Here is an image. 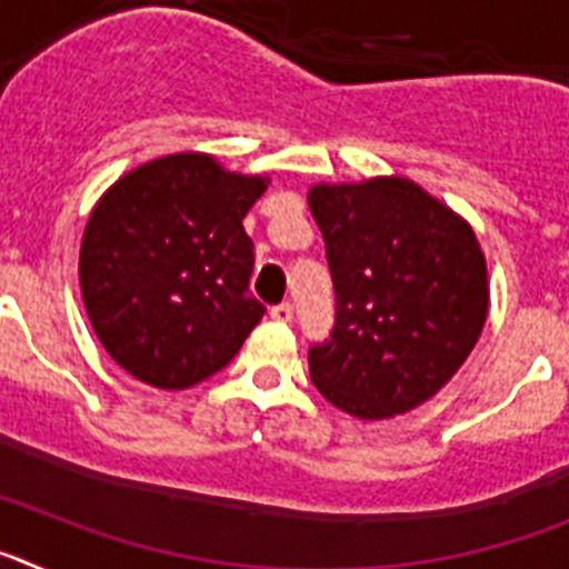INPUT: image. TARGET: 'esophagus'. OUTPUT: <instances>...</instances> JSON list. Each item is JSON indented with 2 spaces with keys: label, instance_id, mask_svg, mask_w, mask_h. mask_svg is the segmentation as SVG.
Here are the masks:
<instances>
[{
  "label": "esophagus",
  "instance_id": "34e87169",
  "mask_svg": "<svg viewBox=\"0 0 569 569\" xmlns=\"http://www.w3.org/2000/svg\"><path fill=\"white\" fill-rule=\"evenodd\" d=\"M270 319L281 321V325H288V321H293V305H288V301H281V305L270 308Z\"/></svg>",
  "mask_w": 569,
  "mask_h": 569
}]
</instances>
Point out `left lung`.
Returning <instances> with one entry per match:
<instances>
[{"label": "left lung", "mask_w": 569, "mask_h": 569, "mask_svg": "<svg viewBox=\"0 0 569 569\" xmlns=\"http://www.w3.org/2000/svg\"><path fill=\"white\" fill-rule=\"evenodd\" d=\"M308 202L336 290V325L310 347V379L356 419L425 405L485 328L490 290L479 239L401 176L313 184Z\"/></svg>", "instance_id": "obj_1"}]
</instances>
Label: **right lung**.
<instances>
[{
	"mask_svg": "<svg viewBox=\"0 0 569 569\" xmlns=\"http://www.w3.org/2000/svg\"><path fill=\"white\" fill-rule=\"evenodd\" d=\"M264 176L208 153H173L110 184L88 219L79 284L110 359L133 379L184 390L219 373L264 316L250 293L241 219Z\"/></svg>",
	"mask_w": 569,
	"mask_h": 569,
	"instance_id": "right-lung-1",
	"label": "right lung"
}]
</instances>
